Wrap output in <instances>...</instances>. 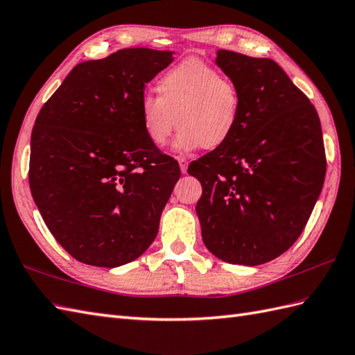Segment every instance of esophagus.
Returning <instances> with one entry per match:
<instances>
[{
  "label": "esophagus",
  "instance_id": "esophagus-1",
  "mask_svg": "<svg viewBox=\"0 0 355 355\" xmlns=\"http://www.w3.org/2000/svg\"><path fill=\"white\" fill-rule=\"evenodd\" d=\"M178 163H180V169L183 174H186L187 172V166H189V160L187 159H178Z\"/></svg>",
  "mask_w": 355,
  "mask_h": 355
}]
</instances>
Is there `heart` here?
Segmentation results:
<instances>
[{"label":"heart","mask_w":355,"mask_h":355,"mask_svg":"<svg viewBox=\"0 0 355 355\" xmlns=\"http://www.w3.org/2000/svg\"><path fill=\"white\" fill-rule=\"evenodd\" d=\"M157 96L139 104V119L146 139L164 146L174 131L175 150H216L236 133L242 114V95L233 80L200 59H187L168 69L155 83ZM176 121H173V118Z\"/></svg>","instance_id":"heart-1"}]
</instances>
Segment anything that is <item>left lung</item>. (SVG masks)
Returning <instances> with one entry per match:
<instances>
[{"mask_svg": "<svg viewBox=\"0 0 355 355\" xmlns=\"http://www.w3.org/2000/svg\"><path fill=\"white\" fill-rule=\"evenodd\" d=\"M216 64L237 85L242 114L228 142L189 164L207 250L233 265L277 259L306 227L325 180L315 105L270 59L219 49Z\"/></svg>", "mask_w": 355, "mask_h": 355, "instance_id": "1", "label": "left lung"}]
</instances>
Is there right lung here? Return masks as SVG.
Segmentation results:
<instances>
[{
	"label": "right lung",
	"mask_w": 355,
	"mask_h": 355,
	"mask_svg": "<svg viewBox=\"0 0 355 355\" xmlns=\"http://www.w3.org/2000/svg\"><path fill=\"white\" fill-rule=\"evenodd\" d=\"M172 54L125 48L78 63L37 114L33 200L55 241L86 265H125L157 236L181 171L146 139L139 104Z\"/></svg>",
	"instance_id": "right-lung-1"
}]
</instances>
